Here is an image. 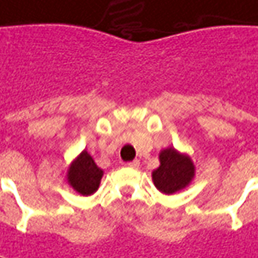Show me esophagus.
Returning a JSON list of instances; mask_svg holds the SVG:
<instances>
[{"instance_id": "34e87169", "label": "esophagus", "mask_w": 258, "mask_h": 258, "mask_svg": "<svg viewBox=\"0 0 258 258\" xmlns=\"http://www.w3.org/2000/svg\"><path fill=\"white\" fill-rule=\"evenodd\" d=\"M127 166L132 167V168H138V167L140 166L139 160H133V161H129V163H127Z\"/></svg>"}]
</instances>
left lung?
I'll return each instance as SVG.
<instances>
[{
	"instance_id": "obj_1",
	"label": "left lung",
	"mask_w": 258,
	"mask_h": 258,
	"mask_svg": "<svg viewBox=\"0 0 258 258\" xmlns=\"http://www.w3.org/2000/svg\"><path fill=\"white\" fill-rule=\"evenodd\" d=\"M195 167L191 159L168 147L160 153V167L152 174L156 188L163 194L177 192L192 180Z\"/></svg>"
}]
</instances>
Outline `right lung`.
<instances>
[{"mask_svg": "<svg viewBox=\"0 0 258 258\" xmlns=\"http://www.w3.org/2000/svg\"><path fill=\"white\" fill-rule=\"evenodd\" d=\"M101 178L102 170L85 150L73 161L69 170V182L81 195H91L95 192L98 189Z\"/></svg>", "mask_w": 258, "mask_h": 258, "instance_id": "add662e5", "label": "right lung"}]
</instances>
